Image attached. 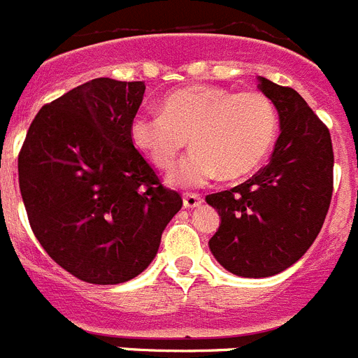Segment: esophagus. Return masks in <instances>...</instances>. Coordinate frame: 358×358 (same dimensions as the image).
<instances>
[{
    "label": "esophagus",
    "instance_id": "obj_1",
    "mask_svg": "<svg viewBox=\"0 0 358 358\" xmlns=\"http://www.w3.org/2000/svg\"><path fill=\"white\" fill-rule=\"evenodd\" d=\"M201 203H203V197L199 194H185V197H182L185 208H197Z\"/></svg>",
    "mask_w": 358,
    "mask_h": 358
}]
</instances>
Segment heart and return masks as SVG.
Returning a JSON list of instances; mask_svg holds the SVG:
<instances>
[{"label":"heart","instance_id":"1","mask_svg":"<svg viewBox=\"0 0 358 358\" xmlns=\"http://www.w3.org/2000/svg\"><path fill=\"white\" fill-rule=\"evenodd\" d=\"M277 127V108L266 94L199 85L172 92L163 112L134 115L130 139L155 168L170 170L190 137L194 150L170 182L197 188L221 173L237 179L253 172L270 152Z\"/></svg>","mask_w":358,"mask_h":358}]
</instances>
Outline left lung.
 <instances>
[{
    "label": "left lung",
    "mask_w": 358,
    "mask_h": 358,
    "mask_svg": "<svg viewBox=\"0 0 358 358\" xmlns=\"http://www.w3.org/2000/svg\"><path fill=\"white\" fill-rule=\"evenodd\" d=\"M279 112L280 136L270 163L230 190L206 195L221 224L210 250L239 277H271L308 252L324 224L333 194L329 130L299 92L259 78Z\"/></svg>",
    "instance_id": "1"
}]
</instances>
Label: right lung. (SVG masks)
I'll use <instances>...</instances> for the list:
<instances>
[{
  "label": "right lung",
  "mask_w": 358,
  "mask_h": 358,
  "mask_svg": "<svg viewBox=\"0 0 358 358\" xmlns=\"http://www.w3.org/2000/svg\"><path fill=\"white\" fill-rule=\"evenodd\" d=\"M143 81L92 79L43 106L17 157L30 228L63 270L90 284L148 268L182 206L130 139Z\"/></svg>",
  "instance_id": "obj_1"
}]
</instances>
